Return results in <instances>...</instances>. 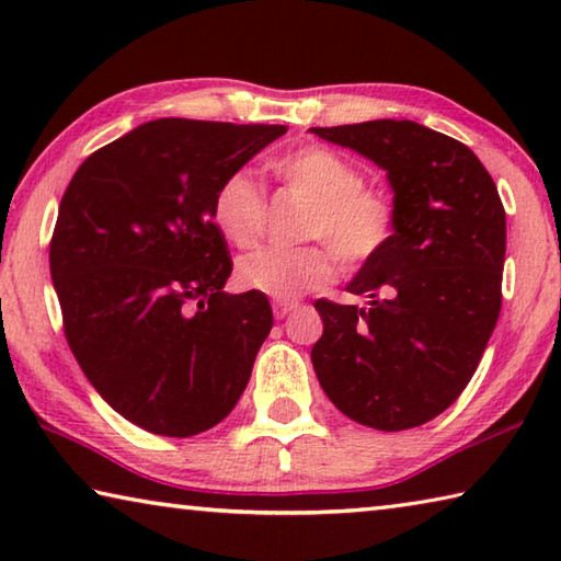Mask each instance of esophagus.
<instances>
[{
    "label": "esophagus",
    "instance_id": "34e87169",
    "mask_svg": "<svg viewBox=\"0 0 561 561\" xmlns=\"http://www.w3.org/2000/svg\"><path fill=\"white\" fill-rule=\"evenodd\" d=\"M299 304L297 301H274V319H284V317H289L294 309H297Z\"/></svg>",
    "mask_w": 561,
    "mask_h": 561
}]
</instances>
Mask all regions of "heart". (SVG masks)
Listing matches in <instances>:
<instances>
[{
    "mask_svg": "<svg viewBox=\"0 0 561 561\" xmlns=\"http://www.w3.org/2000/svg\"><path fill=\"white\" fill-rule=\"evenodd\" d=\"M272 173L309 203L304 237L321 242L294 250L267 247L247 254L237 267L242 287L277 301L299 299L336 277L334 253L346 267H360L391 240V201L383 190L364 185L360 170L344 156L307 146L274 160ZM264 217V195L250 175L234 173L222 180L213 197V222L227 240L242 250L257 244Z\"/></svg>",
    "mask_w": 561,
    "mask_h": 561,
    "instance_id": "b5f03b06",
    "label": "heart"
}]
</instances>
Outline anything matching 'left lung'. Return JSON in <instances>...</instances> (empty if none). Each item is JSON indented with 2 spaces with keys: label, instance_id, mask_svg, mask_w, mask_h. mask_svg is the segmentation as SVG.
<instances>
[{
  "label": "left lung",
  "instance_id": "obj_1",
  "mask_svg": "<svg viewBox=\"0 0 561 561\" xmlns=\"http://www.w3.org/2000/svg\"><path fill=\"white\" fill-rule=\"evenodd\" d=\"M386 170L393 234L346 284L364 307L319 299L311 348L341 413L376 431L428 423L455 403L495 331L505 207L468 146L415 121L309 128Z\"/></svg>",
  "mask_w": 561,
  "mask_h": 561
}]
</instances>
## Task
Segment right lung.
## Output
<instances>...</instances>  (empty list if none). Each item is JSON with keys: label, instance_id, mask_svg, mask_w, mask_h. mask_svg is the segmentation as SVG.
<instances>
[{"label": "right lung", "instance_id": "add662e5", "mask_svg": "<svg viewBox=\"0 0 561 561\" xmlns=\"http://www.w3.org/2000/svg\"><path fill=\"white\" fill-rule=\"evenodd\" d=\"M284 126L158 118L83 160L49 264L66 341L113 411L168 438L210 431L240 401L272 329L232 272L213 197Z\"/></svg>", "mask_w": 561, "mask_h": 561}]
</instances>
